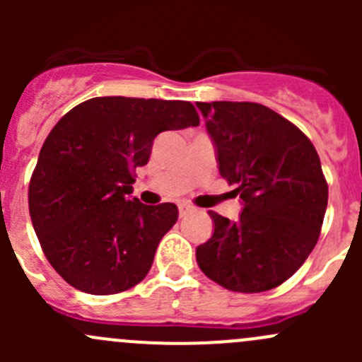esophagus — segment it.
Wrapping results in <instances>:
<instances>
[{"instance_id": "obj_1", "label": "esophagus", "mask_w": 362, "mask_h": 362, "mask_svg": "<svg viewBox=\"0 0 362 362\" xmlns=\"http://www.w3.org/2000/svg\"><path fill=\"white\" fill-rule=\"evenodd\" d=\"M192 210H194V206H191V204H187V203L178 204V214H180V217H185V215L191 214Z\"/></svg>"}]
</instances>
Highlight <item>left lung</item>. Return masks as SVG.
I'll list each match as a JSON object with an SVG mask.
<instances>
[{"mask_svg":"<svg viewBox=\"0 0 362 362\" xmlns=\"http://www.w3.org/2000/svg\"><path fill=\"white\" fill-rule=\"evenodd\" d=\"M218 171L242 199L238 221L208 211L214 235L196 249L208 279L236 293L279 287L319 240L327 184L312 141L272 108L250 101L196 103Z\"/></svg>","mask_w":362,"mask_h":362,"instance_id":"1","label":"left lung"}]
</instances>
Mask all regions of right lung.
Listing matches in <instances>:
<instances>
[{
	"mask_svg": "<svg viewBox=\"0 0 362 362\" xmlns=\"http://www.w3.org/2000/svg\"><path fill=\"white\" fill-rule=\"evenodd\" d=\"M189 101L93 98L47 136L29 182V214L43 254L75 289L107 296L147 276L178 208L131 198L136 168L163 131L198 126Z\"/></svg>",
	"mask_w": 362,
	"mask_h": 362,
	"instance_id": "add662e5",
	"label": "right lung"
}]
</instances>
